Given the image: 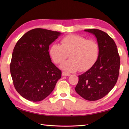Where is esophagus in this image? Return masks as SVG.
Segmentation results:
<instances>
[{
    "mask_svg": "<svg viewBox=\"0 0 129 129\" xmlns=\"http://www.w3.org/2000/svg\"><path fill=\"white\" fill-rule=\"evenodd\" d=\"M62 75L63 76H70V74L67 73L62 72Z\"/></svg>",
    "mask_w": 129,
    "mask_h": 129,
    "instance_id": "34e87169",
    "label": "esophagus"
}]
</instances>
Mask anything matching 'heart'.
Wrapping results in <instances>:
<instances>
[{
  "mask_svg": "<svg viewBox=\"0 0 129 129\" xmlns=\"http://www.w3.org/2000/svg\"><path fill=\"white\" fill-rule=\"evenodd\" d=\"M51 59L55 64L65 61L69 54L70 59L61 65L68 72L80 69L86 71L93 67L99 55V47L93 40L78 35H69L62 38L61 45L53 44L49 49Z\"/></svg>",
  "mask_w": 129,
  "mask_h": 129,
  "instance_id": "b5f03b06",
  "label": "heart"
}]
</instances>
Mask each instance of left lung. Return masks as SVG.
I'll use <instances>...</instances> for the list:
<instances>
[{
	"mask_svg": "<svg viewBox=\"0 0 129 129\" xmlns=\"http://www.w3.org/2000/svg\"><path fill=\"white\" fill-rule=\"evenodd\" d=\"M84 31L95 35L99 47V55L93 67L79 75L75 91L85 100L95 101L105 96L115 85L119 74L120 59L116 44L108 34L96 29Z\"/></svg>",
	"mask_w": 129,
	"mask_h": 129,
	"instance_id": "left-lung-1",
	"label": "left lung"
}]
</instances>
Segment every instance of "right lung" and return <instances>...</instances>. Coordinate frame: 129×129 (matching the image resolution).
I'll use <instances>...</instances> for the list:
<instances>
[{"label":"right lung","mask_w":129,"mask_h":129,"mask_svg":"<svg viewBox=\"0 0 129 129\" xmlns=\"http://www.w3.org/2000/svg\"><path fill=\"white\" fill-rule=\"evenodd\" d=\"M61 33L37 28L28 31L14 48L10 65L13 84L21 96L36 102L53 91L61 72L51 62L49 46Z\"/></svg>","instance_id":"obj_1"}]
</instances>
